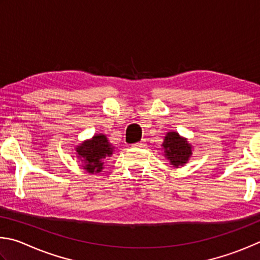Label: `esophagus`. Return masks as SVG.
Segmentation results:
<instances>
[{
    "label": "esophagus",
    "mask_w": 260,
    "mask_h": 260,
    "mask_svg": "<svg viewBox=\"0 0 260 260\" xmlns=\"http://www.w3.org/2000/svg\"><path fill=\"white\" fill-rule=\"evenodd\" d=\"M133 146L135 148H145V146H146V143H145V142H139V143L134 144Z\"/></svg>",
    "instance_id": "obj_1"
}]
</instances>
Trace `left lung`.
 Listing matches in <instances>:
<instances>
[{"mask_svg": "<svg viewBox=\"0 0 260 260\" xmlns=\"http://www.w3.org/2000/svg\"><path fill=\"white\" fill-rule=\"evenodd\" d=\"M162 147L163 155L167 160H169L170 165L174 168L184 167L193 154V147L188 143L187 138L180 136L176 131L167 133Z\"/></svg>", "mask_w": 260, "mask_h": 260, "instance_id": "8db88e82", "label": "left lung"}]
</instances>
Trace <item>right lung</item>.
Segmentation results:
<instances>
[{"instance_id": "add662e5", "label": "right lung", "mask_w": 260, "mask_h": 260, "mask_svg": "<svg viewBox=\"0 0 260 260\" xmlns=\"http://www.w3.org/2000/svg\"><path fill=\"white\" fill-rule=\"evenodd\" d=\"M75 152L76 157L81 161V167L88 174L93 175L102 172L105 160L113 155L114 147L108 142L106 135L97 134L77 145Z\"/></svg>"}]
</instances>
